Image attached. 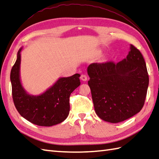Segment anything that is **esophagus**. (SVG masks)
Segmentation results:
<instances>
[{
	"label": "esophagus",
	"mask_w": 159,
	"mask_h": 159,
	"mask_svg": "<svg viewBox=\"0 0 159 159\" xmlns=\"http://www.w3.org/2000/svg\"><path fill=\"white\" fill-rule=\"evenodd\" d=\"M80 79H81L83 81H86L87 80V76L86 74H81V76H80Z\"/></svg>",
	"instance_id": "esophagus-1"
}]
</instances>
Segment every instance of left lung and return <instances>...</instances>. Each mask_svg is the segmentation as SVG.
<instances>
[{
    "mask_svg": "<svg viewBox=\"0 0 159 159\" xmlns=\"http://www.w3.org/2000/svg\"><path fill=\"white\" fill-rule=\"evenodd\" d=\"M87 73L94 109L100 119L118 123L143 108L149 76L142 54L135 46L130 45L126 59L121 61L92 63Z\"/></svg>",
    "mask_w": 159,
    "mask_h": 159,
    "instance_id": "obj_1",
    "label": "left lung"
}]
</instances>
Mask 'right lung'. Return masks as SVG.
<instances>
[{
  "label": "right lung",
  "instance_id": "right-lung-1",
  "mask_svg": "<svg viewBox=\"0 0 159 159\" xmlns=\"http://www.w3.org/2000/svg\"><path fill=\"white\" fill-rule=\"evenodd\" d=\"M20 51L13 66L10 79L13 103L18 113L26 120L41 126H52L65 120L69 115L70 96L80 85V74L61 78L46 92L31 96L23 89L20 80Z\"/></svg>",
  "mask_w": 159,
  "mask_h": 159
}]
</instances>
